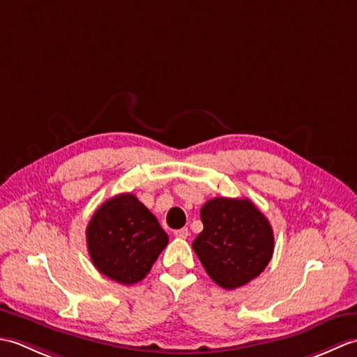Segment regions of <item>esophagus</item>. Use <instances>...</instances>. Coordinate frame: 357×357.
<instances>
[{"mask_svg": "<svg viewBox=\"0 0 357 357\" xmlns=\"http://www.w3.org/2000/svg\"><path fill=\"white\" fill-rule=\"evenodd\" d=\"M173 234H174V236H176V238H179V239H187V238H188V234H190V231H188L187 227H184V229L174 230V231H173Z\"/></svg>", "mask_w": 357, "mask_h": 357, "instance_id": "esophagus-1", "label": "esophagus"}]
</instances>
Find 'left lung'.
Masks as SVG:
<instances>
[{"label": "left lung", "instance_id": "8db88e82", "mask_svg": "<svg viewBox=\"0 0 357 357\" xmlns=\"http://www.w3.org/2000/svg\"><path fill=\"white\" fill-rule=\"evenodd\" d=\"M201 221L204 230L192 247L219 287L234 290L267 267L275 236L268 219L252 201L213 198L202 206Z\"/></svg>", "mask_w": 357, "mask_h": 357}]
</instances>
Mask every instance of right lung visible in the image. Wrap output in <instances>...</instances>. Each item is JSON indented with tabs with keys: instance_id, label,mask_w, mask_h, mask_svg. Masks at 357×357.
Masks as SVG:
<instances>
[{
	"instance_id": "1",
	"label": "right lung",
	"mask_w": 357,
	"mask_h": 357,
	"mask_svg": "<svg viewBox=\"0 0 357 357\" xmlns=\"http://www.w3.org/2000/svg\"><path fill=\"white\" fill-rule=\"evenodd\" d=\"M86 238L98 271L124 285L146 278L169 244L155 215L132 193L105 201L90 219Z\"/></svg>"
}]
</instances>
